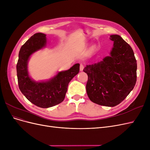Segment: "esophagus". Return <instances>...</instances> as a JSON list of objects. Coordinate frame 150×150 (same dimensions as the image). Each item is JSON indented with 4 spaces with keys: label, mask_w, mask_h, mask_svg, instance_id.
I'll list each match as a JSON object with an SVG mask.
<instances>
[{
    "label": "esophagus",
    "mask_w": 150,
    "mask_h": 150,
    "mask_svg": "<svg viewBox=\"0 0 150 150\" xmlns=\"http://www.w3.org/2000/svg\"><path fill=\"white\" fill-rule=\"evenodd\" d=\"M84 65L83 64H82V63H81L80 64V71H82L84 69Z\"/></svg>",
    "instance_id": "34e87169"
}]
</instances>
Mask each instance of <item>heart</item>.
Wrapping results in <instances>:
<instances>
[{"instance_id": "1", "label": "heart", "mask_w": 150, "mask_h": 150, "mask_svg": "<svg viewBox=\"0 0 150 150\" xmlns=\"http://www.w3.org/2000/svg\"><path fill=\"white\" fill-rule=\"evenodd\" d=\"M93 48H94V47H93Z\"/></svg>"}]
</instances>
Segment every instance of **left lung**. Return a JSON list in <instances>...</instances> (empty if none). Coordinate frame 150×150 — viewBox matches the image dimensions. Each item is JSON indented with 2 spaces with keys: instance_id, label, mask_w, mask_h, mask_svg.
Masks as SVG:
<instances>
[{
  "instance_id": "1",
  "label": "left lung",
  "mask_w": 150,
  "mask_h": 150,
  "mask_svg": "<svg viewBox=\"0 0 150 150\" xmlns=\"http://www.w3.org/2000/svg\"><path fill=\"white\" fill-rule=\"evenodd\" d=\"M114 42L110 56L87 65L86 91L89 99L99 105L113 107L121 103L137 82V62L132 48L119 35H111Z\"/></svg>"
}]
</instances>
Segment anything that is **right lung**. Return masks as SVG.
Returning <instances> with one entry per match:
<instances>
[{"mask_svg":"<svg viewBox=\"0 0 150 150\" xmlns=\"http://www.w3.org/2000/svg\"><path fill=\"white\" fill-rule=\"evenodd\" d=\"M46 44V34L36 33L31 36L20 49L16 66L21 91L30 102L42 108L56 106L64 101L69 83L79 71V64H76L69 69L59 72L49 81L35 82L32 80L28 71V60L32 54Z\"/></svg>","mask_w":150,"mask_h":150,"instance_id":"add662e5","label":"right lung"}]
</instances>
